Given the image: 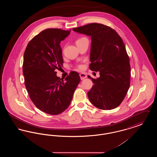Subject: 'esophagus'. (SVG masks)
Returning <instances> with one entry per match:
<instances>
[{
  "label": "esophagus",
  "instance_id": "esophagus-1",
  "mask_svg": "<svg viewBox=\"0 0 157 157\" xmlns=\"http://www.w3.org/2000/svg\"><path fill=\"white\" fill-rule=\"evenodd\" d=\"M79 76H80V78H81V80H83V79H85V78L87 77L86 75V74H83V73H81V74H79Z\"/></svg>",
  "mask_w": 157,
  "mask_h": 157
}]
</instances>
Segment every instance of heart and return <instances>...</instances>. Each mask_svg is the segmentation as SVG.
I'll return each instance as SVG.
<instances>
[{"instance_id": "heart-1", "label": "heart", "mask_w": 157, "mask_h": 157, "mask_svg": "<svg viewBox=\"0 0 157 157\" xmlns=\"http://www.w3.org/2000/svg\"><path fill=\"white\" fill-rule=\"evenodd\" d=\"M86 37H81V38H79V39H78L77 40H76V42H78V41H79V40H81L82 39H85ZM78 68L79 69H81L82 68V66H81V65H79V66H78Z\"/></svg>"}]
</instances>
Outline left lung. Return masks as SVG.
I'll use <instances>...</instances> for the list:
<instances>
[{
    "instance_id": "1",
    "label": "left lung",
    "mask_w": 157,
    "mask_h": 157,
    "mask_svg": "<svg viewBox=\"0 0 157 157\" xmlns=\"http://www.w3.org/2000/svg\"><path fill=\"white\" fill-rule=\"evenodd\" d=\"M90 36L92 40L90 69L99 71L88 92L90 102L98 108L111 110L118 106L130 86L131 67L125 44L117 32L109 26L92 23L72 29Z\"/></svg>"
}]
</instances>
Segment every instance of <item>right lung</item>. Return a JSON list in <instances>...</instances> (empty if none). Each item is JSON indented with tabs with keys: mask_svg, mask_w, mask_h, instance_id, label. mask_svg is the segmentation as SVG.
<instances>
[{
	"mask_svg": "<svg viewBox=\"0 0 157 157\" xmlns=\"http://www.w3.org/2000/svg\"><path fill=\"white\" fill-rule=\"evenodd\" d=\"M71 30L50 28L40 32L27 45L23 56L25 85L33 103L40 111L58 115L66 110L81 81L76 72L65 79L56 76L63 65L60 43Z\"/></svg>",
	"mask_w": 157,
	"mask_h": 157,
	"instance_id": "obj_1",
	"label": "right lung"
}]
</instances>
